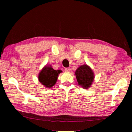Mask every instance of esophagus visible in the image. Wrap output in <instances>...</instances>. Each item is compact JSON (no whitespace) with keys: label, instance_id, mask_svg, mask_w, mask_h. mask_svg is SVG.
Instances as JSON below:
<instances>
[{"label":"esophagus","instance_id":"obj_1","mask_svg":"<svg viewBox=\"0 0 132 132\" xmlns=\"http://www.w3.org/2000/svg\"><path fill=\"white\" fill-rule=\"evenodd\" d=\"M64 70H65L66 72H69L70 70V68H65V69H64Z\"/></svg>","mask_w":132,"mask_h":132}]
</instances>
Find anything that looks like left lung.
<instances>
[{
  "instance_id": "left-lung-1",
  "label": "left lung",
  "mask_w": 132,
  "mask_h": 132,
  "mask_svg": "<svg viewBox=\"0 0 132 132\" xmlns=\"http://www.w3.org/2000/svg\"><path fill=\"white\" fill-rule=\"evenodd\" d=\"M75 75L78 84L84 89L90 88L94 80V73L87 64L80 66L76 70Z\"/></svg>"
}]
</instances>
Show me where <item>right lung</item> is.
I'll list each match as a JSON object with an SVG mask.
<instances>
[{
  "mask_svg": "<svg viewBox=\"0 0 132 132\" xmlns=\"http://www.w3.org/2000/svg\"><path fill=\"white\" fill-rule=\"evenodd\" d=\"M62 72L61 70L53 69L50 64L45 65L40 71L38 79L41 84L46 88H50L56 84L59 74Z\"/></svg>",
  "mask_w": 132,
  "mask_h": 132,
  "instance_id": "obj_1",
  "label": "right lung"
}]
</instances>
